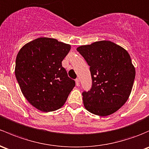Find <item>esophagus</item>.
I'll return each mask as SVG.
<instances>
[{"label":"esophagus","mask_w":149,"mask_h":149,"mask_svg":"<svg viewBox=\"0 0 149 149\" xmlns=\"http://www.w3.org/2000/svg\"><path fill=\"white\" fill-rule=\"evenodd\" d=\"M76 85L77 86H79L80 85V81H79V79H76Z\"/></svg>","instance_id":"34e87169"}]
</instances>
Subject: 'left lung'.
<instances>
[{
	"mask_svg": "<svg viewBox=\"0 0 149 149\" xmlns=\"http://www.w3.org/2000/svg\"><path fill=\"white\" fill-rule=\"evenodd\" d=\"M90 66L92 87L82 93L84 107L106 116L118 110L131 94L136 70L126 50L110 40L77 48Z\"/></svg>",
	"mask_w": 149,
	"mask_h": 149,
	"instance_id": "8db88e82",
	"label": "left lung"
}]
</instances>
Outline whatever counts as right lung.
I'll return each instance as SVG.
<instances>
[{"label":"right lung","mask_w":149,"mask_h":149,"mask_svg":"<svg viewBox=\"0 0 149 149\" xmlns=\"http://www.w3.org/2000/svg\"><path fill=\"white\" fill-rule=\"evenodd\" d=\"M70 47L55 38L40 37L25 44L17 55V81L26 100L38 110L61 109L76 85L62 66Z\"/></svg>","instance_id":"right-lung-1"}]
</instances>
